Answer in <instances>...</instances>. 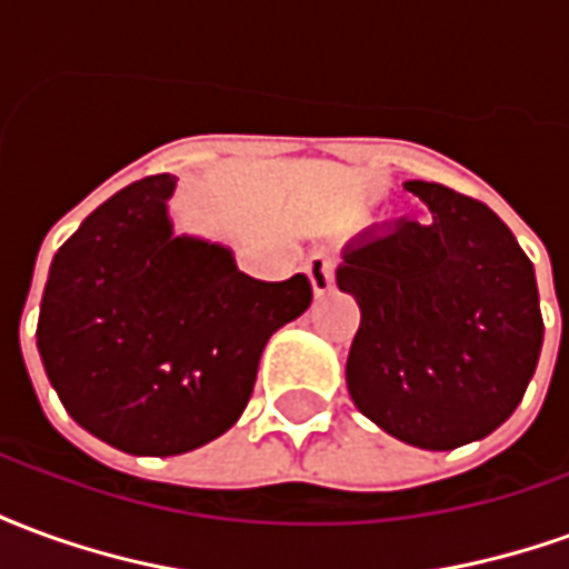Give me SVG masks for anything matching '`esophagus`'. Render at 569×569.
<instances>
[{"label": "esophagus", "instance_id": "esophagus-1", "mask_svg": "<svg viewBox=\"0 0 569 569\" xmlns=\"http://www.w3.org/2000/svg\"><path fill=\"white\" fill-rule=\"evenodd\" d=\"M305 268H308L313 292H317V296H326V292L335 286V268H338V259H335L332 252H313Z\"/></svg>", "mask_w": 569, "mask_h": 569}]
</instances>
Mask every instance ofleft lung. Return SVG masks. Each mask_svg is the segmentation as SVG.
<instances>
[{"instance_id":"obj_1","label":"left lung","mask_w":569,"mask_h":569,"mask_svg":"<svg viewBox=\"0 0 569 569\" xmlns=\"http://www.w3.org/2000/svg\"><path fill=\"white\" fill-rule=\"evenodd\" d=\"M406 188L427 219L366 231L338 268V289L362 310L347 390L383 432L451 451L525 399L542 350L537 277L481 200L420 179Z\"/></svg>"}]
</instances>
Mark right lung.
Returning a JSON list of instances; mask_svg holds the SVG:
<instances>
[{"label": "right lung", "instance_id": "1", "mask_svg": "<svg viewBox=\"0 0 569 569\" xmlns=\"http://www.w3.org/2000/svg\"><path fill=\"white\" fill-rule=\"evenodd\" d=\"M176 179L121 188L57 249L39 353L69 418L124 453L194 451L243 415L261 350L308 310L305 273L264 283L219 243L176 237Z\"/></svg>", "mask_w": 569, "mask_h": 569}]
</instances>
